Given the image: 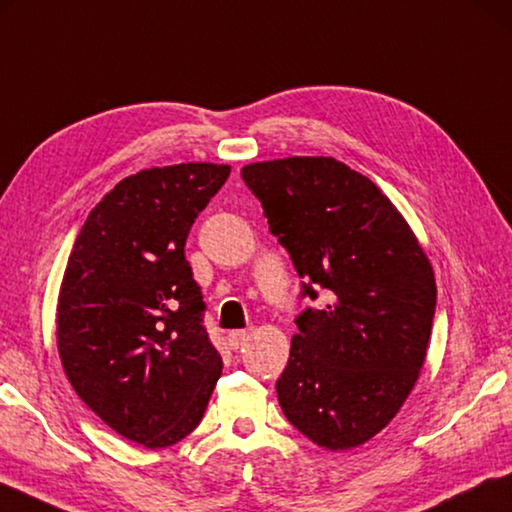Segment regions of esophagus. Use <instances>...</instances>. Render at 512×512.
Masks as SVG:
<instances>
[{
	"instance_id": "obj_1",
	"label": "esophagus",
	"mask_w": 512,
	"mask_h": 512,
	"mask_svg": "<svg viewBox=\"0 0 512 512\" xmlns=\"http://www.w3.org/2000/svg\"><path fill=\"white\" fill-rule=\"evenodd\" d=\"M250 340V331H232L228 333V342L232 349H239L241 345H246V342Z\"/></svg>"
}]
</instances>
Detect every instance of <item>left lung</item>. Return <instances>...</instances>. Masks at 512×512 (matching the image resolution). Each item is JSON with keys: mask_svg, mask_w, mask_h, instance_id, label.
I'll use <instances>...</instances> for the list:
<instances>
[{"mask_svg": "<svg viewBox=\"0 0 512 512\" xmlns=\"http://www.w3.org/2000/svg\"><path fill=\"white\" fill-rule=\"evenodd\" d=\"M241 176L304 280L306 309L277 398L295 430L351 450L387 427L412 394L436 306L430 259L378 185L331 156L250 163Z\"/></svg>", "mask_w": 512, "mask_h": 512, "instance_id": "left-lung-1", "label": "left lung"}]
</instances>
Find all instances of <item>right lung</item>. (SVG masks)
<instances>
[{
  "instance_id": "1",
  "label": "right lung",
  "mask_w": 512,
  "mask_h": 512,
  "mask_svg": "<svg viewBox=\"0 0 512 512\" xmlns=\"http://www.w3.org/2000/svg\"><path fill=\"white\" fill-rule=\"evenodd\" d=\"M230 165L150 167L89 212L60 284L55 338L71 387L111 430L167 448L201 423L221 376L185 239Z\"/></svg>"
}]
</instances>
